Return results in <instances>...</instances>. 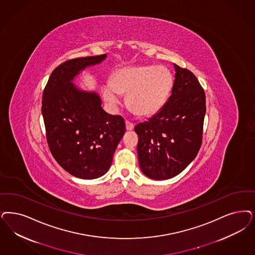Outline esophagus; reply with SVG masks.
<instances>
[{
	"mask_svg": "<svg viewBox=\"0 0 255 255\" xmlns=\"http://www.w3.org/2000/svg\"><path fill=\"white\" fill-rule=\"evenodd\" d=\"M125 125H126V130L127 131H132L133 127H134V125L132 123H129V122H126Z\"/></svg>",
	"mask_w": 255,
	"mask_h": 255,
	"instance_id": "1",
	"label": "esophagus"
}]
</instances>
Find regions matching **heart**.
I'll return each instance as SVG.
<instances>
[{
	"mask_svg": "<svg viewBox=\"0 0 255 255\" xmlns=\"http://www.w3.org/2000/svg\"><path fill=\"white\" fill-rule=\"evenodd\" d=\"M174 85V77L164 66H129L117 70L111 82L102 88L103 96L111 106L120 104L126 94L128 108L140 117L156 114L166 105Z\"/></svg>",
	"mask_w": 255,
	"mask_h": 255,
	"instance_id": "1",
	"label": "heart"
}]
</instances>
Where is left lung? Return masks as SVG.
<instances>
[{"mask_svg":"<svg viewBox=\"0 0 255 255\" xmlns=\"http://www.w3.org/2000/svg\"><path fill=\"white\" fill-rule=\"evenodd\" d=\"M173 66L175 80L166 105L148 122L134 127L141 171L153 180L181 173L202 145L204 91L190 70Z\"/></svg>","mask_w":255,"mask_h":255,"instance_id":"left-lung-1","label":"left lung"}]
</instances>
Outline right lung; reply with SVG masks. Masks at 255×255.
<instances>
[{
  "mask_svg": "<svg viewBox=\"0 0 255 255\" xmlns=\"http://www.w3.org/2000/svg\"><path fill=\"white\" fill-rule=\"evenodd\" d=\"M106 54L74 58L53 70L42 98V116L50 150L71 175L92 180L110 168L125 132L121 116L108 114L95 91L78 88L73 80L82 70L101 64Z\"/></svg>",
  "mask_w": 255,
  "mask_h": 255,
  "instance_id": "obj_1",
  "label": "right lung"
}]
</instances>
